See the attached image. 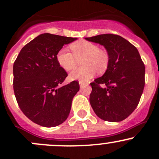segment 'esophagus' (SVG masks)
I'll return each mask as SVG.
<instances>
[{"label": "esophagus", "mask_w": 159, "mask_h": 159, "mask_svg": "<svg viewBox=\"0 0 159 159\" xmlns=\"http://www.w3.org/2000/svg\"><path fill=\"white\" fill-rule=\"evenodd\" d=\"M79 85H80V87H81V88H84V86L87 85V84L83 81H79Z\"/></svg>", "instance_id": "obj_1"}]
</instances>
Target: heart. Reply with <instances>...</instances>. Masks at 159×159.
Wrapping results in <instances>:
<instances>
[{
  "mask_svg": "<svg viewBox=\"0 0 159 159\" xmlns=\"http://www.w3.org/2000/svg\"><path fill=\"white\" fill-rule=\"evenodd\" d=\"M72 54L67 49L61 48L57 54V61L66 71L74 69L81 61L83 66L74 69L69 74L71 80L88 81L96 74L103 73L109 63L108 54L98 48V45L86 40L76 42L70 45Z\"/></svg>",
  "mask_w": 159,
  "mask_h": 159,
  "instance_id": "heart-1",
  "label": "heart"
}]
</instances>
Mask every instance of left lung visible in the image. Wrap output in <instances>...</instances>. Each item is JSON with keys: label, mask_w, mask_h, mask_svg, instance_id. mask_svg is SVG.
Listing matches in <instances>:
<instances>
[{"label": "left lung", "mask_w": 159, "mask_h": 159, "mask_svg": "<svg viewBox=\"0 0 159 159\" xmlns=\"http://www.w3.org/2000/svg\"><path fill=\"white\" fill-rule=\"evenodd\" d=\"M86 40L103 45L109 57L108 66L90 84L91 107L100 119L120 122L135 110L145 84V66L136 47L122 36L100 34ZM99 84L106 87L101 88Z\"/></svg>", "instance_id": "8db88e82"}]
</instances>
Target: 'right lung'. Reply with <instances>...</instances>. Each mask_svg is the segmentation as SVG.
<instances>
[{
    "label": "right lung",
    "instance_id": "right-lung-1",
    "mask_svg": "<svg viewBox=\"0 0 159 159\" xmlns=\"http://www.w3.org/2000/svg\"><path fill=\"white\" fill-rule=\"evenodd\" d=\"M77 38L40 34L21 48L13 65V89L19 106L27 118L44 127L61 125L68 118L79 84L59 87L66 72L57 61L64 45Z\"/></svg>",
    "mask_w": 159,
    "mask_h": 159
}]
</instances>
